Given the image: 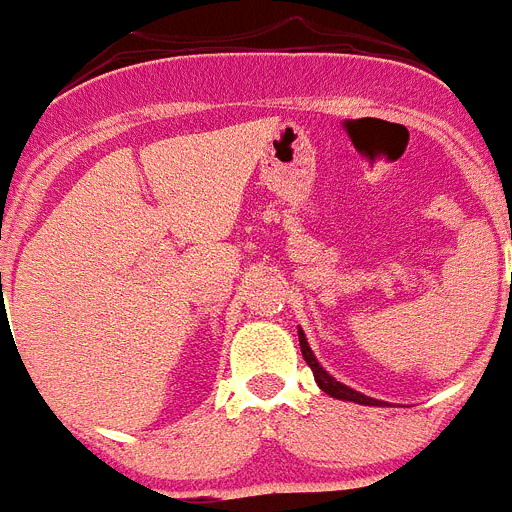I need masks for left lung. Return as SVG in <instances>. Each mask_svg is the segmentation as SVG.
<instances>
[{
    "instance_id": "left-lung-1",
    "label": "left lung",
    "mask_w": 512,
    "mask_h": 512,
    "mask_svg": "<svg viewBox=\"0 0 512 512\" xmlns=\"http://www.w3.org/2000/svg\"><path fill=\"white\" fill-rule=\"evenodd\" d=\"M300 348H302V359L307 361V366H310L312 374H315V382H318V387L323 392H328L330 397H336V400L359 402V405H382V402L374 400V397L361 395V392L351 390V387H346V384L336 382V379L330 377V374L325 372L323 366L318 364V359L312 356V351H310V346H307V338H305V333H302V330H300Z\"/></svg>"
}]
</instances>
